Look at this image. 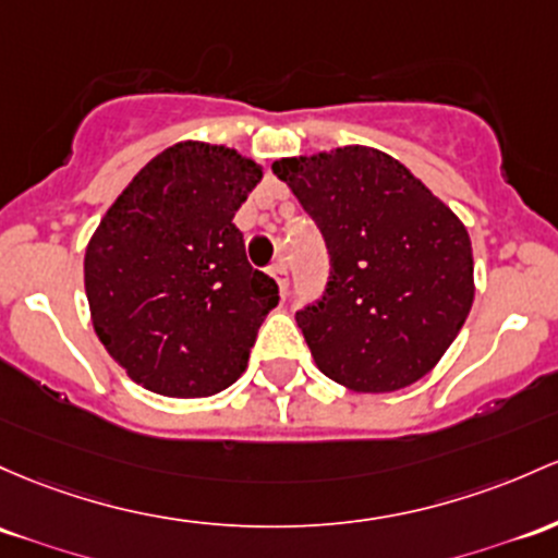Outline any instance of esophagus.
<instances>
[{
	"label": "esophagus",
	"instance_id": "1",
	"mask_svg": "<svg viewBox=\"0 0 558 558\" xmlns=\"http://www.w3.org/2000/svg\"><path fill=\"white\" fill-rule=\"evenodd\" d=\"M269 275H272L275 283H278L280 299H283V302H286V291H289V267H286V265H275V267H269Z\"/></svg>",
	"mask_w": 558,
	"mask_h": 558
}]
</instances>
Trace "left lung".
Listing matches in <instances>:
<instances>
[{"label":"left lung","mask_w":558,"mask_h":558,"mask_svg":"<svg viewBox=\"0 0 558 558\" xmlns=\"http://www.w3.org/2000/svg\"><path fill=\"white\" fill-rule=\"evenodd\" d=\"M330 254L323 302L296 315L320 373L357 395L421 381L474 304L466 225L389 153L368 145L272 163Z\"/></svg>","instance_id":"8db88e82"}]
</instances>
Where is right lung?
Instances as JSON below:
<instances>
[{"instance_id": "1", "label": "right lung", "mask_w": 558, "mask_h": 558, "mask_svg": "<svg viewBox=\"0 0 558 558\" xmlns=\"http://www.w3.org/2000/svg\"><path fill=\"white\" fill-rule=\"evenodd\" d=\"M262 174L235 148L185 140L150 158L92 232V326L140 387L195 400L246 371L278 304V283L248 265L232 222Z\"/></svg>"}]
</instances>
